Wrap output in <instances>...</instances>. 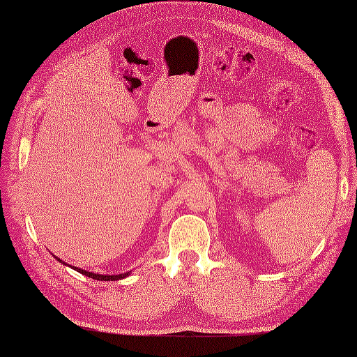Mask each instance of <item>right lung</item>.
I'll list each match as a JSON object with an SVG mask.
<instances>
[{
    "mask_svg": "<svg viewBox=\"0 0 357 357\" xmlns=\"http://www.w3.org/2000/svg\"><path fill=\"white\" fill-rule=\"evenodd\" d=\"M75 270L82 273L84 276H89L92 279H98V280H118V279H123L128 275V273H123V275H116V276H105V275H98V273H90V271H86V270H81V268H77V267H75Z\"/></svg>",
    "mask_w": 357,
    "mask_h": 357,
    "instance_id": "1",
    "label": "right lung"
}]
</instances>
